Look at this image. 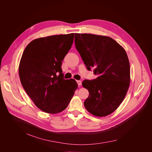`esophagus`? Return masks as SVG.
<instances>
[{
	"mask_svg": "<svg viewBox=\"0 0 152 152\" xmlns=\"http://www.w3.org/2000/svg\"><path fill=\"white\" fill-rule=\"evenodd\" d=\"M76 82H77V84H78L79 86H81L82 83H81V81L80 80H77V81H76Z\"/></svg>",
	"mask_w": 152,
	"mask_h": 152,
	"instance_id": "esophagus-1",
	"label": "esophagus"
}]
</instances>
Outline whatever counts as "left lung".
Listing matches in <instances>:
<instances>
[{"label": "left lung", "instance_id": "left-lung-1", "mask_svg": "<svg viewBox=\"0 0 152 152\" xmlns=\"http://www.w3.org/2000/svg\"><path fill=\"white\" fill-rule=\"evenodd\" d=\"M75 43L88 70L95 68L97 77L84 80L88 90L84 105L95 116H106L120 105L130 84V65L124 48L112 38L92 34L75 33Z\"/></svg>", "mask_w": 152, "mask_h": 152}]
</instances>
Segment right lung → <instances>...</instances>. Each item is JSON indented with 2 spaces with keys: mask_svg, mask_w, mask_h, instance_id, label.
I'll return each instance as SVG.
<instances>
[{
  "mask_svg": "<svg viewBox=\"0 0 152 152\" xmlns=\"http://www.w3.org/2000/svg\"><path fill=\"white\" fill-rule=\"evenodd\" d=\"M74 33L40 37L25 48L20 60V81L35 105L44 112L65 110L77 88L73 79H64L62 61L71 49Z\"/></svg>",
  "mask_w": 152,
  "mask_h": 152,
  "instance_id": "add662e5",
  "label": "right lung"
}]
</instances>
